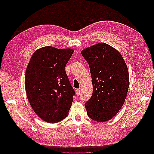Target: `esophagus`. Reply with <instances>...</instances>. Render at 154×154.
<instances>
[{"label": "esophagus", "mask_w": 154, "mask_h": 154, "mask_svg": "<svg viewBox=\"0 0 154 154\" xmlns=\"http://www.w3.org/2000/svg\"><path fill=\"white\" fill-rule=\"evenodd\" d=\"M80 93H81L80 89H76V95H77L78 96H79L80 95Z\"/></svg>", "instance_id": "34e87169"}]
</instances>
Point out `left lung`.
I'll use <instances>...</instances> for the list:
<instances>
[{
    "label": "left lung",
    "instance_id": "obj_1",
    "mask_svg": "<svg viewBox=\"0 0 154 154\" xmlns=\"http://www.w3.org/2000/svg\"><path fill=\"white\" fill-rule=\"evenodd\" d=\"M90 68L93 92L85 103L87 115L97 122L109 121L118 113L127 95L128 68L118 51L99 43L82 51Z\"/></svg>",
    "mask_w": 154,
    "mask_h": 154
}]
</instances>
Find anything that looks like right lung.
Returning <instances> with one entry per match:
<instances>
[{
    "label": "right lung",
    "instance_id": "obj_1",
    "mask_svg": "<svg viewBox=\"0 0 154 154\" xmlns=\"http://www.w3.org/2000/svg\"><path fill=\"white\" fill-rule=\"evenodd\" d=\"M73 52L71 49L44 47L35 51L27 65V99L36 115L45 122L57 123L68 115L76 92L65 68Z\"/></svg>",
    "mask_w": 154,
    "mask_h": 154
}]
</instances>
